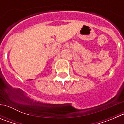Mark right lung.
Segmentation results:
<instances>
[{
    "mask_svg": "<svg viewBox=\"0 0 124 124\" xmlns=\"http://www.w3.org/2000/svg\"><path fill=\"white\" fill-rule=\"evenodd\" d=\"M30 80H31V79H30Z\"/></svg>",
    "mask_w": 124,
    "mask_h": 124,
    "instance_id": "add662e5",
    "label": "right lung"
}]
</instances>
